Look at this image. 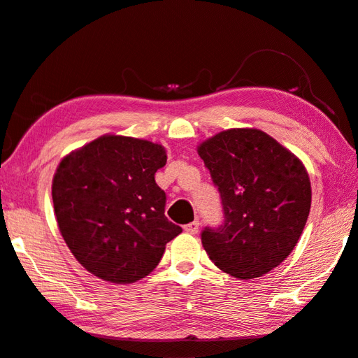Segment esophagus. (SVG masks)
Here are the masks:
<instances>
[{
  "instance_id": "obj_1",
  "label": "esophagus",
  "mask_w": 358,
  "mask_h": 358,
  "mask_svg": "<svg viewBox=\"0 0 358 358\" xmlns=\"http://www.w3.org/2000/svg\"><path fill=\"white\" fill-rule=\"evenodd\" d=\"M199 227H200L199 220H194V222H189L187 225H185L183 229L186 233H189V235H196V233L199 231Z\"/></svg>"
}]
</instances>
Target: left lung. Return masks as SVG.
Here are the masks:
<instances>
[{
	"label": "left lung",
	"mask_w": 358,
	"mask_h": 358,
	"mask_svg": "<svg viewBox=\"0 0 358 358\" xmlns=\"http://www.w3.org/2000/svg\"><path fill=\"white\" fill-rule=\"evenodd\" d=\"M199 155L217 187L224 220L201 230V244L241 280L277 268L294 249L311 206L301 161L259 129L233 128L208 139Z\"/></svg>",
	"instance_id": "8db88e82"
}]
</instances>
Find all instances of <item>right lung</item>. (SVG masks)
<instances>
[{
	"label": "right lung",
	"mask_w": 358,
	"mask_h": 358,
	"mask_svg": "<svg viewBox=\"0 0 358 358\" xmlns=\"http://www.w3.org/2000/svg\"><path fill=\"white\" fill-rule=\"evenodd\" d=\"M166 162L161 145L125 136H101L61 161L51 187L57 227L90 274L113 283L141 280L180 235L155 181Z\"/></svg>",
	"instance_id": "add662e5"
}]
</instances>
